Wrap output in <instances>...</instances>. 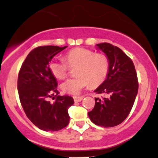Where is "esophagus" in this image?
Returning <instances> with one entry per match:
<instances>
[{"label":"esophagus","instance_id":"34e87169","mask_svg":"<svg viewBox=\"0 0 158 158\" xmlns=\"http://www.w3.org/2000/svg\"><path fill=\"white\" fill-rule=\"evenodd\" d=\"M73 99H74L75 102H80L81 100L83 99V97L82 96H80V97L75 96V97H73Z\"/></svg>","mask_w":158,"mask_h":158}]
</instances>
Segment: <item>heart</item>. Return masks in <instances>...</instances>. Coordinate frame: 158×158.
<instances>
[{
	"mask_svg": "<svg viewBox=\"0 0 158 158\" xmlns=\"http://www.w3.org/2000/svg\"><path fill=\"white\" fill-rule=\"evenodd\" d=\"M65 60H52L49 69L56 79H63L67 77L70 68L77 66V77L68 79L60 86L63 93L71 95H79L89 85L93 87L101 85L110 69L109 60L105 54L95 53L84 47L69 50L65 54Z\"/></svg>",
	"mask_w": 158,
	"mask_h": 158,
	"instance_id": "obj_1",
	"label": "heart"
}]
</instances>
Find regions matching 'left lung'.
Wrapping results in <instances>:
<instances>
[{"mask_svg": "<svg viewBox=\"0 0 158 158\" xmlns=\"http://www.w3.org/2000/svg\"><path fill=\"white\" fill-rule=\"evenodd\" d=\"M96 46L108 57L110 69L106 79L95 92L107 97L95 98V106L88 116L95 125L114 127L123 123L132 109L139 89L136 71L132 60L119 47L109 43Z\"/></svg>", "mask_w": 158, "mask_h": 158, "instance_id": "1", "label": "left lung"}]
</instances>
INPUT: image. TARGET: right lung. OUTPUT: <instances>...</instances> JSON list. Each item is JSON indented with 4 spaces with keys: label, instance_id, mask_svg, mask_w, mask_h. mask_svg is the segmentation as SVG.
I'll return each instance as SVG.
<instances>
[{
    "label": "right lung",
    "instance_id": "1",
    "mask_svg": "<svg viewBox=\"0 0 158 158\" xmlns=\"http://www.w3.org/2000/svg\"><path fill=\"white\" fill-rule=\"evenodd\" d=\"M66 47L35 48L27 55L18 75L17 89L25 113L35 126L45 131L66 127L70 120L68 109L74 103L72 97L58 95L57 80L49 69L54 56ZM54 95L56 101L51 103L48 99Z\"/></svg>",
    "mask_w": 158,
    "mask_h": 158
}]
</instances>
